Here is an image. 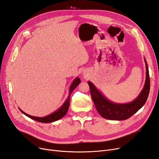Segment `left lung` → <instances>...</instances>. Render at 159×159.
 <instances>
[{
	"mask_svg": "<svg viewBox=\"0 0 159 159\" xmlns=\"http://www.w3.org/2000/svg\"><path fill=\"white\" fill-rule=\"evenodd\" d=\"M146 80L145 83L139 96L131 103L117 104L111 102L103 97L90 82H88L90 89L92 100L94 103L98 112L102 117L109 120H122L130 118L142 108L148 99L150 90V79L148 64L146 60Z\"/></svg>",
	"mask_w": 159,
	"mask_h": 159,
	"instance_id": "8db88e82",
	"label": "left lung"
}]
</instances>
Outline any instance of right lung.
I'll return each instance as SVG.
<instances>
[{"label": "right lung", "instance_id": "1", "mask_svg": "<svg viewBox=\"0 0 159 159\" xmlns=\"http://www.w3.org/2000/svg\"><path fill=\"white\" fill-rule=\"evenodd\" d=\"M80 83V80L78 77L75 79V80L73 82V83L71 84V86H70L69 94V96L67 99V100L66 101V102L64 103V104L62 105V107L60 109H59L57 111H56V112H54V113H52V114L48 115V116H46L45 117L33 116L26 114L25 113L23 112V111H22L21 109H20V111L23 114L25 115L28 117H29V118H31V119H32L34 120H37V121L40 122L48 123V122H54V121H56V120L60 119L62 118V117H63L65 115H66V114L67 113L68 109H69V102H70V94H71V93L73 91V90Z\"/></svg>", "mask_w": 159, "mask_h": 159}]
</instances>
